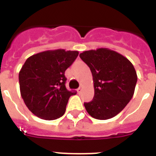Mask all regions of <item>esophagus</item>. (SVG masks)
I'll return each mask as SVG.
<instances>
[{"instance_id": "esophagus-1", "label": "esophagus", "mask_w": 156, "mask_h": 156, "mask_svg": "<svg viewBox=\"0 0 156 156\" xmlns=\"http://www.w3.org/2000/svg\"><path fill=\"white\" fill-rule=\"evenodd\" d=\"M81 90H82V87L80 86L79 88H78V89H77V91H78V93H80Z\"/></svg>"}]
</instances>
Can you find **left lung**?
Returning a JSON list of instances; mask_svg holds the SVG:
<instances>
[{
	"label": "left lung",
	"instance_id": "obj_1",
	"mask_svg": "<svg viewBox=\"0 0 156 156\" xmlns=\"http://www.w3.org/2000/svg\"><path fill=\"white\" fill-rule=\"evenodd\" d=\"M91 71L94 96L84 106L94 119L105 120L119 113L133 97L137 73L132 63L120 54L98 48L80 54Z\"/></svg>",
	"mask_w": 156,
	"mask_h": 156
}]
</instances>
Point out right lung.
<instances>
[{
  "label": "right lung",
  "instance_id": "right-lung-1",
  "mask_svg": "<svg viewBox=\"0 0 156 156\" xmlns=\"http://www.w3.org/2000/svg\"><path fill=\"white\" fill-rule=\"evenodd\" d=\"M79 55L76 51L58 49L30 56L19 74L21 96L32 113L54 120L62 116L70 96L76 94L66 87L65 72Z\"/></svg>",
  "mask_w": 156,
  "mask_h": 156
}]
</instances>
